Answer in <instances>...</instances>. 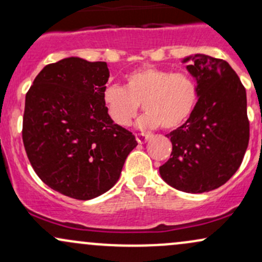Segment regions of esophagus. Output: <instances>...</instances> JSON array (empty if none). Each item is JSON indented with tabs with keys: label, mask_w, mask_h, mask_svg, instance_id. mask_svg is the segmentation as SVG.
<instances>
[{
	"label": "esophagus",
	"mask_w": 262,
	"mask_h": 262,
	"mask_svg": "<svg viewBox=\"0 0 262 262\" xmlns=\"http://www.w3.org/2000/svg\"><path fill=\"white\" fill-rule=\"evenodd\" d=\"M135 138H137V141L139 144H144L146 143L150 139V135L149 134H145V133H139L135 135Z\"/></svg>",
	"instance_id": "obj_1"
}]
</instances>
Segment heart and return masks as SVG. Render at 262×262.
Returning a JSON list of instances; mask_svg holds the SVG:
<instances>
[{"mask_svg":"<svg viewBox=\"0 0 262 262\" xmlns=\"http://www.w3.org/2000/svg\"><path fill=\"white\" fill-rule=\"evenodd\" d=\"M200 100L196 77L165 69H138L125 76L124 87L111 85L103 91L110 118L121 127L132 124L140 103L146 111L139 119L141 128L176 129L191 118Z\"/></svg>","mask_w":262,"mask_h":262,"instance_id":"1","label":"heart"}]
</instances>
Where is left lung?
<instances>
[{
    "mask_svg": "<svg viewBox=\"0 0 262 262\" xmlns=\"http://www.w3.org/2000/svg\"><path fill=\"white\" fill-rule=\"evenodd\" d=\"M182 62H189L200 100L191 118L167 134L172 152L159 171L171 187L203 193L224 185L242 164L249 144L246 92L224 60L194 54Z\"/></svg>",
    "mask_w": 262,
    "mask_h": 262,
    "instance_id": "obj_1",
    "label": "left lung"
}]
</instances>
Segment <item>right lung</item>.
<instances>
[{
    "label": "right lung",
    "mask_w": 262,
    "mask_h": 262,
    "mask_svg": "<svg viewBox=\"0 0 262 262\" xmlns=\"http://www.w3.org/2000/svg\"><path fill=\"white\" fill-rule=\"evenodd\" d=\"M107 62L76 56L44 66L26 95L23 144L35 173L75 200L116 185L135 137L108 116Z\"/></svg>",
    "instance_id": "obj_1"
}]
</instances>
